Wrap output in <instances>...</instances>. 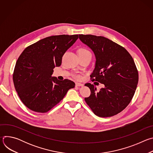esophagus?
<instances>
[{"mask_svg":"<svg viewBox=\"0 0 153 153\" xmlns=\"http://www.w3.org/2000/svg\"><path fill=\"white\" fill-rule=\"evenodd\" d=\"M76 86H83V83H81L76 82Z\"/></svg>","mask_w":153,"mask_h":153,"instance_id":"1","label":"esophagus"}]
</instances>
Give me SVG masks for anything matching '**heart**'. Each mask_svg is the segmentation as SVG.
Returning <instances> with one entry per match:
<instances>
[{
	"label": "heart",
	"mask_w": 153,
	"mask_h": 153,
	"mask_svg": "<svg viewBox=\"0 0 153 153\" xmlns=\"http://www.w3.org/2000/svg\"><path fill=\"white\" fill-rule=\"evenodd\" d=\"M79 54H82V55H86V54H91V53L88 50H86L85 48H80L79 50ZM74 78L77 79V80H80L82 79V76L79 74H76L74 76Z\"/></svg>",
	"instance_id": "heart-1"
}]
</instances>
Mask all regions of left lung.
Instances as JSON below:
<instances>
[{
	"mask_svg": "<svg viewBox=\"0 0 153 153\" xmlns=\"http://www.w3.org/2000/svg\"><path fill=\"white\" fill-rule=\"evenodd\" d=\"M79 36L96 56L95 68L90 75L91 80L105 86L98 91L93 84L86 83L91 94L85 100L99 117L116 115L128 105L135 93L139 74L134 61L125 48L106 37Z\"/></svg>",
	"mask_w": 153,
	"mask_h": 153,
	"instance_id": "8db88e82",
	"label": "left lung"
}]
</instances>
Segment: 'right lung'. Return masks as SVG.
I'll list each match as a JSON object with an SVG mask.
<instances>
[{
	"label": "right lung",
	"mask_w": 153,
	"mask_h": 153,
	"mask_svg": "<svg viewBox=\"0 0 153 153\" xmlns=\"http://www.w3.org/2000/svg\"><path fill=\"white\" fill-rule=\"evenodd\" d=\"M77 39L78 34L47 37L27 47L20 55L13 79L19 97L30 110L48 112L75 86L70 80H59L51 75Z\"/></svg>",
	"instance_id": "1"
}]
</instances>
